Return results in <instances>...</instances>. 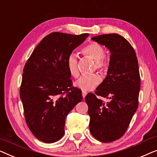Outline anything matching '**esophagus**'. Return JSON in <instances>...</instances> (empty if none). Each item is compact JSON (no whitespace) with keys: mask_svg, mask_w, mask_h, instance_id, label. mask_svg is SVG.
<instances>
[{"mask_svg":"<svg viewBox=\"0 0 157 157\" xmlns=\"http://www.w3.org/2000/svg\"><path fill=\"white\" fill-rule=\"evenodd\" d=\"M86 94H87V93H86V91H82V96H83V98H85V96H86Z\"/></svg>","mask_w":157,"mask_h":157,"instance_id":"1","label":"esophagus"}]
</instances>
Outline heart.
I'll use <instances>...</instances> for the list:
<instances>
[{
    "instance_id": "b5f03b06",
    "label": "heart",
    "mask_w": 157,
    "mask_h": 157,
    "mask_svg": "<svg viewBox=\"0 0 157 157\" xmlns=\"http://www.w3.org/2000/svg\"><path fill=\"white\" fill-rule=\"evenodd\" d=\"M82 53L95 61V68H97L101 71L106 69L107 63L104 59L105 51L101 45L98 43L92 42L82 49ZM66 67L72 76L77 77L78 76V56L75 53H71L68 55L66 59ZM100 82L101 77L97 74L84 75L81 76L74 83V86L83 91H89L95 89Z\"/></svg>"
}]
</instances>
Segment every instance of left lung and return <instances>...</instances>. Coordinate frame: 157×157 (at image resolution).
<instances>
[{
	"instance_id": "obj_1",
	"label": "left lung",
	"mask_w": 157,
	"mask_h": 157,
	"mask_svg": "<svg viewBox=\"0 0 157 157\" xmlns=\"http://www.w3.org/2000/svg\"><path fill=\"white\" fill-rule=\"evenodd\" d=\"M110 51V61L104 80L95 94L89 93L90 132L101 142L121 138L128 127L139 104L141 79L136 53L127 40L117 33L92 37ZM97 95L109 99L104 102Z\"/></svg>"
}]
</instances>
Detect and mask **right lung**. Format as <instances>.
Here are the masks:
<instances>
[{
    "mask_svg": "<svg viewBox=\"0 0 157 157\" xmlns=\"http://www.w3.org/2000/svg\"><path fill=\"white\" fill-rule=\"evenodd\" d=\"M88 36L50 33L36 47L23 68L20 97L25 121L43 142L53 143L63 137L68 113L82 101L81 90L72 87L66 59Z\"/></svg>",
    "mask_w": 157,
    "mask_h": 157,
    "instance_id": "add662e5",
    "label": "right lung"
}]
</instances>
